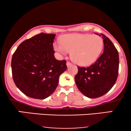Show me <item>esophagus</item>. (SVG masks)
Returning a JSON list of instances; mask_svg holds the SVG:
<instances>
[{
    "label": "esophagus",
    "mask_w": 131,
    "mask_h": 131,
    "mask_svg": "<svg viewBox=\"0 0 131 131\" xmlns=\"http://www.w3.org/2000/svg\"><path fill=\"white\" fill-rule=\"evenodd\" d=\"M67 67H70L71 65H72V63H71L70 62V61H67Z\"/></svg>",
    "instance_id": "esophagus-1"
}]
</instances>
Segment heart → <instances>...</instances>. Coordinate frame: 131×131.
I'll return each mask as SVG.
<instances>
[{
	"instance_id": "1",
	"label": "heart",
	"mask_w": 131,
	"mask_h": 131,
	"mask_svg": "<svg viewBox=\"0 0 131 131\" xmlns=\"http://www.w3.org/2000/svg\"><path fill=\"white\" fill-rule=\"evenodd\" d=\"M103 42L99 36L89 34H65L61 43L54 45V49L66 55L71 52L72 60L81 66H88L94 62L101 53Z\"/></svg>"
}]
</instances>
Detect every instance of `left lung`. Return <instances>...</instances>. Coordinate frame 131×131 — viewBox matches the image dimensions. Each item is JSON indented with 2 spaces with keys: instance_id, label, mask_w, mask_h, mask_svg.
I'll list each match as a JSON object with an SVG mask.
<instances>
[{
  "instance_id": "8db88e82",
  "label": "left lung",
  "mask_w": 131,
  "mask_h": 131,
  "mask_svg": "<svg viewBox=\"0 0 131 131\" xmlns=\"http://www.w3.org/2000/svg\"><path fill=\"white\" fill-rule=\"evenodd\" d=\"M103 52L94 64L78 67L74 79L79 91L89 98L95 99L107 93L115 85L118 76L119 54L110 39L101 34Z\"/></svg>"
}]
</instances>
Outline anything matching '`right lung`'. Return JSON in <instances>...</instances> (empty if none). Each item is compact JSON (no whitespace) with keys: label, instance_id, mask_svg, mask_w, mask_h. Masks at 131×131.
Instances as JSON below:
<instances>
[{"label":"right lung","instance_id":"1","mask_svg":"<svg viewBox=\"0 0 131 131\" xmlns=\"http://www.w3.org/2000/svg\"><path fill=\"white\" fill-rule=\"evenodd\" d=\"M55 34L41 32L24 40L12 58L13 81L28 97L44 99L53 94L67 61L57 60L53 42Z\"/></svg>","mask_w":131,"mask_h":131}]
</instances>
